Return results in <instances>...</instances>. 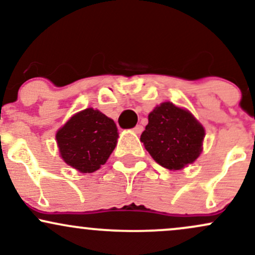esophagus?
I'll return each mask as SVG.
<instances>
[{
    "mask_svg": "<svg viewBox=\"0 0 255 255\" xmlns=\"http://www.w3.org/2000/svg\"><path fill=\"white\" fill-rule=\"evenodd\" d=\"M133 130L135 131L136 134H140V133H142V130H144V127H142L141 125H136L135 127L133 128Z\"/></svg>",
    "mask_w": 255,
    "mask_h": 255,
    "instance_id": "esophagus-1",
    "label": "esophagus"
}]
</instances>
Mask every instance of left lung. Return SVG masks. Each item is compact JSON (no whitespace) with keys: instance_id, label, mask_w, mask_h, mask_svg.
Returning <instances> with one entry per match:
<instances>
[{"instance_id":"1","label":"left lung","mask_w":255,"mask_h":255,"mask_svg":"<svg viewBox=\"0 0 255 255\" xmlns=\"http://www.w3.org/2000/svg\"><path fill=\"white\" fill-rule=\"evenodd\" d=\"M204 137V127L188 110L164 102L150 113L140 140L158 164L180 170L200 156Z\"/></svg>"}]
</instances>
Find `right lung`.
Here are the masks:
<instances>
[{
  "instance_id": "obj_1",
  "label": "right lung",
  "mask_w": 255,
  "mask_h": 255,
  "mask_svg": "<svg viewBox=\"0 0 255 255\" xmlns=\"http://www.w3.org/2000/svg\"><path fill=\"white\" fill-rule=\"evenodd\" d=\"M118 137L115 122L92 108L73 115L56 133L62 159L83 174L98 170L105 164Z\"/></svg>"
}]
</instances>
